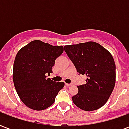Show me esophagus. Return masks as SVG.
<instances>
[{
	"label": "esophagus",
	"instance_id": "34e87169",
	"mask_svg": "<svg viewBox=\"0 0 129 129\" xmlns=\"http://www.w3.org/2000/svg\"><path fill=\"white\" fill-rule=\"evenodd\" d=\"M66 86H71L72 84H66Z\"/></svg>",
	"mask_w": 129,
	"mask_h": 129
}]
</instances>
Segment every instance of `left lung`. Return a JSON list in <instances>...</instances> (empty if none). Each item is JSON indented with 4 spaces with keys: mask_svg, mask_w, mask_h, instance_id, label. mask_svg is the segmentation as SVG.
<instances>
[{
    "mask_svg": "<svg viewBox=\"0 0 129 129\" xmlns=\"http://www.w3.org/2000/svg\"><path fill=\"white\" fill-rule=\"evenodd\" d=\"M77 73L86 75V84L78 86L73 97L77 107L86 111L97 110L105 104L115 84V64L111 54L97 43L89 41L64 46Z\"/></svg>",
    "mask_w": 129,
    "mask_h": 129,
    "instance_id": "8db88e82",
    "label": "left lung"
}]
</instances>
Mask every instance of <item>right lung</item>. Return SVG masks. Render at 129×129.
I'll use <instances>...</instances> for the list:
<instances>
[{
  "instance_id": "add662e5",
  "label": "right lung",
  "mask_w": 129,
  "mask_h": 129,
  "mask_svg": "<svg viewBox=\"0 0 129 129\" xmlns=\"http://www.w3.org/2000/svg\"><path fill=\"white\" fill-rule=\"evenodd\" d=\"M63 47L35 40L18 51L13 68V81L21 100L28 108L42 111L53 104L63 82L46 78L61 55Z\"/></svg>"
}]
</instances>
